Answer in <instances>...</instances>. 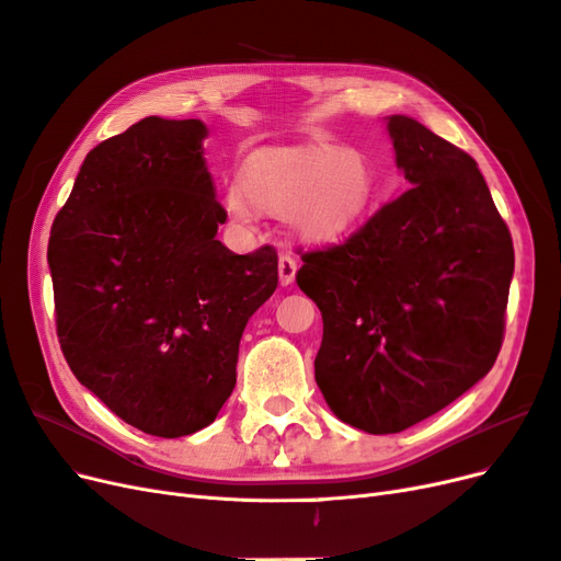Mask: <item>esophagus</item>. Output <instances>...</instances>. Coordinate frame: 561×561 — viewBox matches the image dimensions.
I'll return each instance as SVG.
<instances>
[{
    "mask_svg": "<svg viewBox=\"0 0 561 561\" xmlns=\"http://www.w3.org/2000/svg\"><path fill=\"white\" fill-rule=\"evenodd\" d=\"M296 270H298L296 259H291V256H282V259H279V284H282V286L294 284V279H296Z\"/></svg>",
    "mask_w": 561,
    "mask_h": 561,
    "instance_id": "esophagus-1",
    "label": "esophagus"
}]
</instances>
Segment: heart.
Returning <instances> with one entry per match:
<instances>
[{"label": "heart", "instance_id": "heart-1", "mask_svg": "<svg viewBox=\"0 0 561 561\" xmlns=\"http://www.w3.org/2000/svg\"><path fill=\"white\" fill-rule=\"evenodd\" d=\"M377 197V174L364 151L300 144L251 151L224 207L238 226H254L265 211L284 216L302 242L333 244L370 219Z\"/></svg>", "mask_w": 561, "mask_h": 561}]
</instances>
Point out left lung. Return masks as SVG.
Wrapping results in <instances>:
<instances>
[{
	"mask_svg": "<svg viewBox=\"0 0 561 561\" xmlns=\"http://www.w3.org/2000/svg\"><path fill=\"white\" fill-rule=\"evenodd\" d=\"M385 121L412 188L345 244L305 254L296 275L323 319V399L375 436L431 417L492 370L515 270L478 162L420 121Z\"/></svg>",
	"mask_w": 561,
	"mask_h": 561,
	"instance_id": "1",
	"label": "left lung"
}]
</instances>
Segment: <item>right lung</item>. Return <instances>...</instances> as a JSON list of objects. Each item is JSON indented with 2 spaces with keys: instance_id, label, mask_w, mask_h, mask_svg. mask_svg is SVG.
Segmentation results:
<instances>
[{
  "instance_id": "right-lung-1",
  "label": "right lung",
  "mask_w": 561,
  "mask_h": 561,
  "mask_svg": "<svg viewBox=\"0 0 561 561\" xmlns=\"http://www.w3.org/2000/svg\"><path fill=\"white\" fill-rule=\"evenodd\" d=\"M203 121L141 118L90 151L48 240L60 347L123 422L158 438L209 426L230 399L247 321L277 254L216 240Z\"/></svg>"
}]
</instances>
